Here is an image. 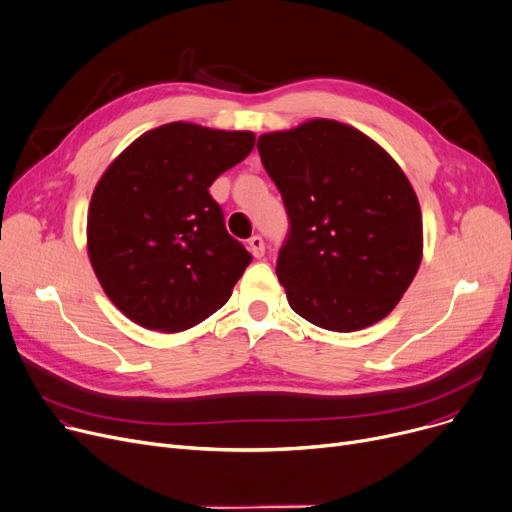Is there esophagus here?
Returning <instances> with one entry per match:
<instances>
[{
    "mask_svg": "<svg viewBox=\"0 0 512 512\" xmlns=\"http://www.w3.org/2000/svg\"><path fill=\"white\" fill-rule=\"evenodd\" d=\"M249 251H251V255L255 257V259H261L263 255H265V242H263V238L261 236H251L249 238Z\"/></svg>",
    "mask_w": 512,
    "mask_h": 512,
    "instance_id": "obj_1",
    "label": "esophagus"
}]
</instances>
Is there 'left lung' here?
<instances>
[{"instance_id": "obj_1", "label": "left lung", "mask_w": 512, "mask_h": 512, "mask_svg": "<svg viewBox=\"0 0 512 512\" xmlns=\"http://www.w3.org/2000/svg\"><path fill=\"white\" fill-rule=\"evenodd\" d=\"M257 149L290 220L276 274L292 311L332 332L378 324L423 257L405 172L367 134L326 118L261 134Z\"/></svg>"}]
</instances>
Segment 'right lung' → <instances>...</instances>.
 I'll list each match as a JSON object with an SVG mask.
<instances>
[{
    "label": "right lung",
    "instance_id": "right-lung-1",
    "mask_svg": "<svg viewBox=\"0 0 512 512\" xmlns=\"http://www.w3.org/2000/svg\"><path fill=\"white\" fill-rule=\"evenodd\" d=\"M253 147L249 130L170 122L107 166L89 203L87 251L107 299L134 324L182 332L226 305L251 255L209 186Z\"/></svg>",
    "mask_w": 512,
    "mask_h": 512
}]
</instances>
